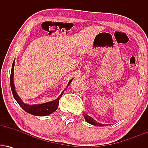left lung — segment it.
<instances>
[{"label":"left lung","instance_id":"1","mask_svg":"<svg viewBox=\"0 0 148 148\" xmlns=\"http://www.w3.org/2000/svg\"><path fill=\"white\" fill-rule=\"evenodd\" d=\"M84 116L85 120H86V121L88 123L90 124V125H95V126H99V127H105L108 125H104V124L98 123V122H97L95 119H93L92 117H90V115H88L87 114H86V113H84Z\"/></svg>","mask_w":148,"mask_h":148}]
</instances>
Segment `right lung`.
<instances>
[{
	"label": "right lung",
	"instance_id": "1",
	"mask_svg": "<svg viewBox=\"0 0 148 148\" xmlns=\"http://www.w3.org/2000/svg\"><path fill=\"white\" fill-rule=\"evenodd\" d=\"M14 63H15V60L13 62L12 65V70H11V75H10V86H11V90L12 92L13 97L17 101V103L19 104V106L23 108V110L27 113H30V114L36 115V116H46V115H48L51 113H53L54 111H56L57 110V108H58V103L59 100H60V97L63 95L64 91L67 89V87L69 86V85L70 84V83L72 82L73 79H72L70 81H69L68 84H67V87L62 92V93L60 94V95L56 99L53 100V101H48V102H45L43 103H40V104H28V103H25L22 101V99L20 98V97L18 95V94L16 93V90H15V86L14 84Z\"/></svg>",
	"mask_w": 148,
	"mask_h": 148
}]
</instances>
